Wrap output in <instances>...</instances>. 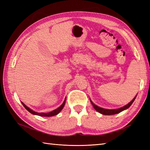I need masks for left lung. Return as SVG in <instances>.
Returning a JSON list of instances; mask_svg holds the SVG:
<instances>
[{
    "label": "left lung",
    "instance_id": "left-lung-1",
    "mask_svg": "<svg viewBox=\"0 0 150 150\" xmlns=\"http://www.w3.org/2000/svg\"><path fill=\"white\" fill-rule=\"evenodd\" d=\"M136 97H137V95L134 98H133V99L131 102H130V103H129L128 104H126V106H123L122 108H119V109H116V110H107V109H104V108L98 107V106H97V105H95L93 103V102L91 100V99H90V102H91V104L93 105V106L95 108V110H96V111H97L98 112H99L101 114L105 115H115V114L119 113L121 112V111H122L124 110L128 109V108L132 104V103H133V101L135 100Z\"/></svg>",
    "mask_w": 150,
    "mask_h": 150
}]
</instances>
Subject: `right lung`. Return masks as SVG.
I'll list each match as a JSON object with an SVG mask.
<instances>
[{
  "mask_svg": "<svg viewBox=\"0 0 150 150\" xmlns=\"http://www.w3.org/2000/svg\"><path fill=\"white\" fill-rule=\"evenodd\" d=\"M66 99V98H65V100H64V103L61 104V106H59L58 108H57V109L54 110L52 111H51V112H49V113H37V112H36V111H34L32 110H31L30 108H29L28 106H26V105H25L23 103H22V102H21V103L22 104V105H23L24 107L26 108V109L28 111H29V112H30L31 113H32L33 115H36L42 116V117H52V116L56 115L58 114L60 112V111L63 109V108H64V105H65Z\"/></svg>",
  "mask_w": 150,
  "mask_h": 150,
  "instance_id": "1",
  "label": "right lung"
}]
</instances>
